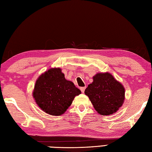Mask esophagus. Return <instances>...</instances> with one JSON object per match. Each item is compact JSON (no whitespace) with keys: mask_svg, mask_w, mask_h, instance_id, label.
Here are the masks:
<instances>
[{"mask_svg":"<svg viewBox=\"0 0 152 152\" xmlns=\"http://www.w3.org/2000/svg\"><path fill=\"white\" fill-rule=\"evenodd\" d=\"M86 89V86H84V87H80V91L82 92V93H84V91H85Z\"/></svg>","mask_w":152,"mask_h":152,"instance_id":"obj_1","label":"esophagus"}]
</instances>
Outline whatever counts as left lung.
<instances>
[{
	"label": "left lung",
	"mask_w": 152,
	"mask_h": 152,
	"mask_svg": "<svg viewBox=\"0 0 152 152\" xmlns=\"http://www.w3.org/2000/svg\"><path fill=\"white\" fill-rule=\"evenodd\" d=\"M92 78L93 82L84 93L88 96L94 109L104 116L116 113L124 102V86L109 72H99Z\"/></svg>",
	"instance_id": "left-lung-1"
}]
</instances>
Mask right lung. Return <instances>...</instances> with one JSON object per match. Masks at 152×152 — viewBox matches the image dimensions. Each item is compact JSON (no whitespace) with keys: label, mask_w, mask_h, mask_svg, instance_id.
I'll return each instance as SVG.
<instances>
[{"label":"right lung","mask_w":152,"mask_h":152,"mask_svg":"<svg viewBox=\"0 0 152 152\" xmlns=\"http://www.w3.org/2000/svg\"><path fill=\"white\" fill-rule=\"evenodd\" d=\"M81 94L72 82L67 80L60 68L49 69L36 80L33 96L41 109L49 115H63Z\"/></svg>","instance_id":"add662e5"}]
</instances>
